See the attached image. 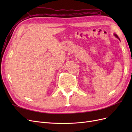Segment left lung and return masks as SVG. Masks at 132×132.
Returning <instances> with one entry per match:
<instances>
[{
    "label": "left lung",
    "mask_w": 132,
    "mask_h": 132,
    "mask_svg": "<svg viewBox=\"0 0 132 132\" xmlns=\"http://www.w3.org/2000/svg\"><path fill=\"white\" fill-rule=\"evenodd\" d=\"M114 36H116V37H117V38H118V39H119V38H118V36H117V35H116V34H114Z\"/></svg>",
    "instance_id": "obj_1"
}]
</instances>
